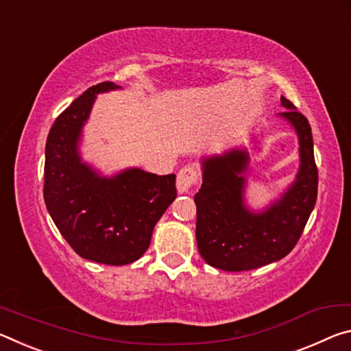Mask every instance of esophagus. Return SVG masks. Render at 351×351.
<instances>
[{
	"label": "esophagus",
	"instance_id": "esophagus-1",
	"mask_svg": "<svg viewBox=\"0 0 351 351\" xmlns=\"http://www.w3.org/2000/svg\"><path fill=\"white\" fill-rule=\"evenodd\" d=\"M199 182V169L196 166H185L177 174V189L179 193H188Z\"/></svg>",
	"mask_w": 351,
	"mask_h": 351
}]
</instances>
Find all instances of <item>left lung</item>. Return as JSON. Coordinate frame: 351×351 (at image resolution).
Wrapping results in <instances>:
<instances>
[{"label":"left lung","mask_w":351,"mask_h":351,"mask_svg":"<svg viewBox=\"0 0 351 351\" xmlns=\"http://www.w3.org/2000/svg\"><path fill=\"white\" fill-rule=\"evenodd\" d=\"M281 104L286 110L280 117L298 134L302 165L294 185L264 213L254 215L244 206L247 152L230 151L204 160L202 188L194 196L196 239L199 254L210 266L228 272L266 266L288 255L305 230L319 183L311 125L289 99L281 97Z\"/></svg>","instance_id":"left-lung-1"}]
</instances>
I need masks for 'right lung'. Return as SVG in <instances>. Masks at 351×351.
<instances>
[{
  "label": "right lung",
  "instance_id": "right-lung-1",
  "mask_svg": "<svg viewBox=\"0 0 351 351\" xmlns=\"http://www.w3.org/2000/svg\"><path fill=\"white\" fill-rule=\"evenodd\" d=\"M101 82L63 110L49 130L45 158V204L62 237L85 260L124 266L147 250L155 223L177 196L176 176L129 169L112 179L80 162L77 141Z\"/></svg>",
  "mask_w": 351,
  "mask_h": 351
}]
</instances>
